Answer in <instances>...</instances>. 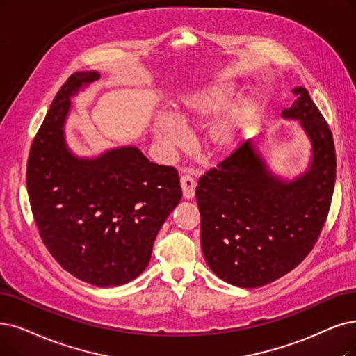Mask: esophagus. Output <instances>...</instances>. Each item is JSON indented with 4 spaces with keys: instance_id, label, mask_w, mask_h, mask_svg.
Segmentation results:
<instances>
[{
    "instance_id": "1",
    "label": "esophagus",
    "mask_w": 356,
    "mask_h": 356,
    "mask_svg": "<svg viewBox=\"0 0 356 356\" xmlns=\"http://www.w3.org/2000/svg\"><path fill=\"white\" fill-rule=\"evenodd\" d=\"M181 182V188H182V194L184 197L187 198V200H191L195 194V187H197V182L194 181L191 174H182L179 178Z\"/></svg>"
}]
</instances>
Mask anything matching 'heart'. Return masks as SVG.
<instances>
[{
    "label": "heart",
    "instance_id": "obj_1",
    "mask_svg": "<svg viewBox=\"0 0 356 356\" xmlns=\"http://www.w3.org/2000/svg\"><path fill=\"white\" fill-rule=\"evenodd\" d=\"M234 93L231 86H216L187 95L179 101L172 117H159L153 122L154 140L168 152L179 149L186 143L184 129L202 125L223 109ZM250 121V104L239 102L216 121L204 133L209 150L220 154L234 149L247 131Z\"/></svg>",
    "mask_w": 356,
    "mask_h": 356
}]
</instances>
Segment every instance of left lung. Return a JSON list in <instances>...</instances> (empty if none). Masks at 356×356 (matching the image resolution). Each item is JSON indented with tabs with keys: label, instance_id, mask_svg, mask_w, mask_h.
I'll list each match as a JSON object with an SVG mask.
<instances>
[{
	"label": "left lung",
	"instance_id": "8db88e82",
	"mask_svg": "<svg viewBox=\"0 0 356 356\" xmlns=\"http://www.w3.org/2000/svg\"><path fill=\"white\" fill-rule=\"evenodd\" d=\"M282 118L300 121L311 143L305 172L283 179L252 141L210 169L195 188L202 250L210 270L239 288H260L289 273L317 243L336 181L332 131L305 88H295Z\"/></svg>",
	"mask_w": 356,
	"mask_h": 356
}]
</instances>
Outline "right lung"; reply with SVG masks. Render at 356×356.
Wrapping results in <instances>:
<instances>
[{"label": "right lung", "mask_w": 356, "mask_h": 356, "mask_svg": "<svg viewBox=\"0 0 356 356\" xmlns=\"http://www.w3.org/2000/svg\"><path fill=\"white\" fill-rule=\"evenodd\" d=\"M77 71L56 93L33 140L26 186L42 241L58 264L99 288L145 272L152 248L182 191L172 166L150 162L136 146L80 158L65 141L71 97L99 80Z\"/></svg>", "instance_id": "obj_1"}]
</instances>
